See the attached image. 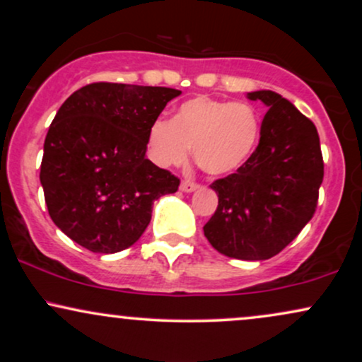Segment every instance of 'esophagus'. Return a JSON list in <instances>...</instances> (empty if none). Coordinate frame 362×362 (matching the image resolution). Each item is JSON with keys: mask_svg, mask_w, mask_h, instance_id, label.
<instances>
[{"mask_svg": "<svg viewBox=\"0 0 362 362\" xmlns=\"http://www.w3.org/2000/svg\"><path fill=\"white\" fill-rule=\"evenodd\" d=\"M199 185L194 184V182H189V180H184L180 184V190L182 192H194V190H197Z\"/></svg>", "mask_w": 362, "mask_h": 362, "instance_id": "34e87169", "label": "esophagus"}]
</instances>
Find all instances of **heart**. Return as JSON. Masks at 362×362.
<instances>
[{"label": "heart", "instance_id": "obj_1", "mask_svg": "<svg viewBox=\"0 0 362 362\" xmlns=\"http://www.w3.org/2000/svg\"><path fill=\"white\" fill-rule=\"evenodd\" d=\"M262 120L250 103L195 97L178 107L173 119L158 117L148 131V153L158 167L189 158L214 177L238 172L255 151Z\"/></svg>", "mask_w": 362, "mask_h": 362}]
</instances>
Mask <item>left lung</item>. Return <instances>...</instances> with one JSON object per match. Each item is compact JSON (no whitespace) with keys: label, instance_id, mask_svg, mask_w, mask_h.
Returning <instances> with one entry per match:
<instances>
[{"label":"left lung","instance_id":"8db88e82","mask_svg":"<svg viewBox=\"0 0 362 362\" xmlns=\"http://www.w3.org/2000/svg\"><path fill=\"white\" fill-rule=\"evenodd\" d=\"M267 107L259 146L236 173L216 180L218 209L204 235L223 255L267 260L300 235L317 209L323 158L315 124L271 90L247 93Z\"/></svg>","mask_w":362,"mask_h":362}]
</instances>
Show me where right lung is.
<instances>
[{"label": "right lung", "mask_w": 362, "mask_h": 362, "mask_svg": "<svg viewBox=\"0 0 362 362\" xmlns=\"http://www.w3.org/2000/svg\"><path fill=\"white\" fill-rule=\"evenodd\" d=\"M182 91L165 86L91 83L57 110L44 143L40 184L49 216L86 250L134 245L153 204L180 180L146 158L149 126Z\"/></svg>", "instance_id": "1"}]
</instances>
